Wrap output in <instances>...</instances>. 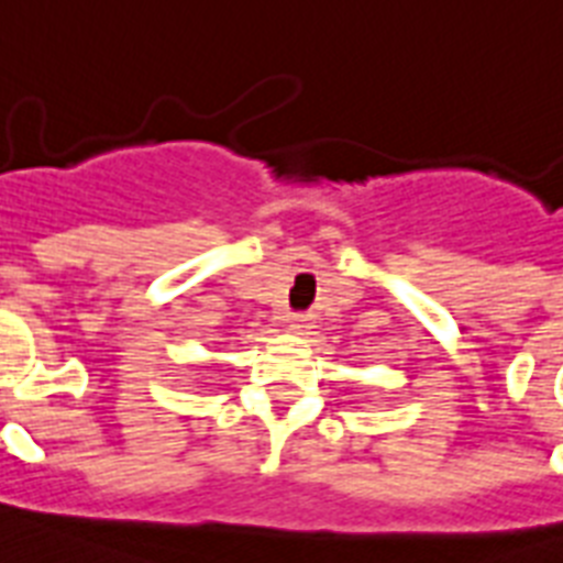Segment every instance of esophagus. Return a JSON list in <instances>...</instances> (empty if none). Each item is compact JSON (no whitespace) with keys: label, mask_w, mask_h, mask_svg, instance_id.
I'll return each instance as SVG.
<instances>
[{"label":"esophagus","mask_w":563,"mask_h":563,"mask_svg":"<svg viewBox=\"0 0 563 563\" xmlns=\"http://www.w3.org/2000/svg\"><path fill=\"white\" fill-rule=\"evenodd\" d=\"M287 324H290V331L308 333L316 322H313V316H310V313H290V316H287Z\"/></svg>","instance_id":"esophagus-1"}]
</instances>
